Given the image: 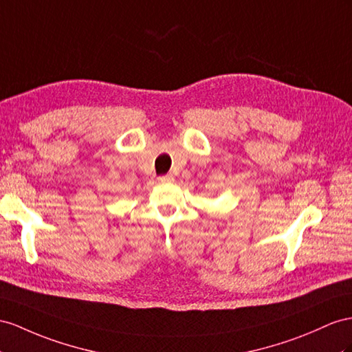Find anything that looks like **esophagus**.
Masks as SVG:
<instances>
[{
	"label": "esophagus",
	"mask_w": 352,
	"mask_h": 352,
	"mask_svg": "<svg viewBox=\"0 0 352 352\" xmlns=\"http://www.w3.org/2000/svg\"><path fill=\"white\" fill-rule=\"evenodd\" d=\"M157 182L162 184H168V183H173L174 182V177L173 175H162L157 178Z\"/></svg>",
	"instance_id": "1"
}]
</instances>
